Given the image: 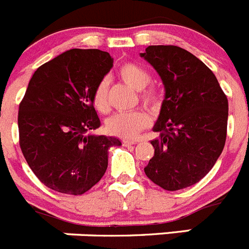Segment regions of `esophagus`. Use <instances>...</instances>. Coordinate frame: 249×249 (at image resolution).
Segmentation results:
<instances>
[{
  "instance_id": "esophagus-1",
  "label": "esophagus",
  "mask_w": 249,
  "mask_h": 249,
  "mask_svg": "<svg viewBox=\"0 0 249 249\" xmlns=\"http://www.w3.org/2000/svg\"><path fill=\"white\" fill-rule=\"evenodd\" d=\"M136 142L137 141H129V140H123L122 141V144L123 146H132V144H136Z\"/></svg>"
}]
</instances>
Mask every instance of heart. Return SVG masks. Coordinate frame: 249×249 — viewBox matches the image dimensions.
<instances>
[{
    "instance_id": "heart-1",
    "label": "heart",
    "mask_w": 249,
    "mask_h": 249,
    "mask_svg": "<svg viewBox=\"0 0 249 249\" xmlns=\"http://www.w3.org/2000/svg\"><path fill=\"white\" fill-rule=\"evenodd\" d=\"M118 76L122 81L141 91V101L146 106H155L158 102V94L149 87L144 89L151 82V74L146 68L137 63H124L118 70ZM92 105L100 113H106L109 109L108 93H107V81L102 80L94 87L92 93ZM151 122V117L144 111H131L113 114L106 122V129L109 135L121 138H133L142 129L146 128Z\"/></svg>"
}]
</instances>
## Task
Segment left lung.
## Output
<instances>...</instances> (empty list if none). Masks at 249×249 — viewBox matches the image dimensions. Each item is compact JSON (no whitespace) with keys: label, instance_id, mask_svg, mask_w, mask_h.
<instances>
[{"label":"left lung","instance_id":"left-lung-1","mask_svg":"<svg viewBox=\"0 0 249 249\" xmlns=\"http://www.w3.org/2000/svg\"><path fill=\"white\" fill-rule=\"evenodd\" d=\"M141 56L162 78L166 89L151 141L155 156L144 173L166 191L199 182L223 151L228 100L201 59L178 46H148Z\"/></svg>","mask_w":249,"mask_h":249}]
</instances>
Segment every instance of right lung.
Here are the masks:
<instances>
[{
	"label": "right lung",
	"instance_id": "1",
	"mask_svg": "<svg viewBox=\"0 0 249 249\" xmlns=\"http://www.w3.org/2000/svg\"><path fill=\"white\" fill-rule=\"evenodd\" d=\"M113 66L108 52L66 51L37 68L19 103V147L51 190L83 195L100 182L118 138L89 135L101 121L92 93Z\"/></svg>",
	"mask_w": 249,
	"mask_h": 249
}]
</instances>
